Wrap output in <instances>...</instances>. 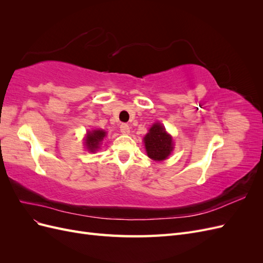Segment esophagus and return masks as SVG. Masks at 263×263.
<instances>
[{"label": "esophagus", "instance_id": "esophagus-1", "mask_svg": "<svg viewBox=\"0 0 263 263\" xmlns=\"http://www.w3.org/2000/svg\"><path fill=\"white\" fill-rule=\"evenodd\" d=\"M119 129H121L122 134L127 135V134H129V132H130V127H129V125H127V124H122L121 127H119Z\"/></svg>", "mask_w": 263, "mask_h": 263}]
</instances>
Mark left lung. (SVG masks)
Listing matches in <instances>:
<instances>
[{"instance_id": "1", "label": "left lung", "mask_w": 263, "mask_h": 263, "mask_svg": "<svg viewBox=\"0 0 263 263\" xmlns=\"http://www.w3.org/2000/svg\"><path fill=\"white\" fill-rule=\"evenodd\" d=\"M144 141L148 157L156 161L164 160L173 149L172 137L159 123L153 125L149 133L145 136Z\"/></svg>"}]
</instances>
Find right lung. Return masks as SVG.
Listing matches in <instances>:
<instances>
[{
    "instance_id": "add662e5",
    "label": "right lung",
    "mask_w": 263,
    "mask_h": 263,
    "mask_svg": "<svg viewBox=\"0 0 263 263\" xmlns=\"http://www.w3.org/2000/svg\"><path fill=\"white\" fill-rule=\"evenodd\" d=\"M105 132L104 130H93L87 133V136L85 139V145L91 153H94L95 150L100 148V142L105 137Z\"/></svg>"
}]
</instances>
